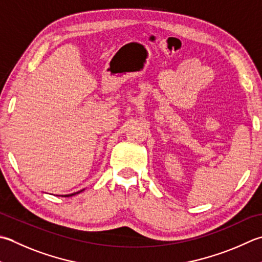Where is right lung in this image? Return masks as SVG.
<instances>
[{
    "label": "right lung",
    "mask_w": 262,
    "mask_h": 262,
    "mask_svg": "<svg viewBox=\"0 0 262 262\" xmlns=\"http://www.w3.org/2000/svg\"><path fill=\"white\" fill-rule=\"evenodd\" d=\"M81 191H79V192H77V193H73V194H68V195H63L64 198H68V196H73V195H75V194H78V193H80Z\"/></svg>",
    "instance_id": "1"
}]
</instances>
